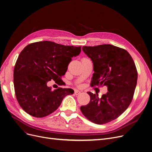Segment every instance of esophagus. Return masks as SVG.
Returning <instances> with one entry per match:
<instances>
[{
	"instance_id": "1",
	"label": "esophagus",
	"mask_w": 152,
	"mask_h": 152,
	"mask_svg": "<svg viewBox=\"0 0 152 152\" xmlns=\"http://www.w3.org/2000/svg\"><path fill=\"white\" fill-rule=\"evenodd\" d=\"M81 93V91H78V90H75V94L76 95H79Z\"/></svg>"
}]
</instances>
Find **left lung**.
I'll use <instances>...</instances> for the list:
<instances>
[{
	"label": "left lung",
	"mask_w": 152,
	"mask_h": 152,
	"mask_svg": "<svg viewBox=\"0 0 152 152\" xmlns=\"http://www.w3.org/2000/svg\"><path fill=\"white\" fill-rule=\"evenodd\" d=\"M83 52L93 63L91 86H106L108 92L101 98L87 92L91 100L81 106L83 114L98 124L109 123L120 116L132 101L137 81V72L130 54L111 44L83 46Z\"/></svg>",
	"instance_id": "left-lung-1"
}]
</instances>
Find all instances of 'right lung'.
<instances>
[{
	"instance_id": "obj_1",
	"label": "right lung",
	"mask_w": 152,
	"mask_h": 152,
	"mask_svg": "<svg viewBox=\"0 0 152 152\" xmlns=\"http://www.w3.org/2000/svg\"><path fill=\"white\" fill-rule=\"evenodd\" d=\"M81 52V47L63 45L51 41L32 43L24 48L15 63L13 83L17 99L24 111L42 118L53 113L63 98L74 93L71 89L52 91L53 80L59 85L68 64Z\"/></svg>"
}]
</instances>
